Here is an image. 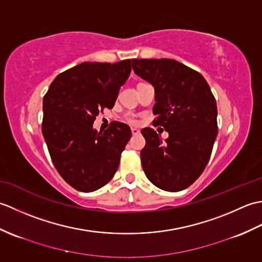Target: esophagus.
I'll use <instances>...</instances> for the list:
<instances>
[{"label":"esophagus","instance_id":"obj_1","mask_svg":"<svg viewBox=\"0 0 262 262\" xmlns=\"http://www.w3.org/2000/svg\"><path fill=\"white\" fill-rule=\"evenodd\" d=\"M132 134L136 136V135H140L141 132H140V129H137V128H132Z\"/></svg>","mask_w":262,"mask_h":262}]
</instances>
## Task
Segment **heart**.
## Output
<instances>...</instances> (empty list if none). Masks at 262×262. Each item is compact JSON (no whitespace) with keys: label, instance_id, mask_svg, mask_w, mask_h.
I'll return each mask as SVG.
<instances>
[{"label":"heart","instance_id":"obj_1","mask_svg":"<svg viewBox=\"0 0 262 262\" xmlns=\"http://www.w3.org/2000/svg\"><path fill=\"white\" fill-rule=\"evenodd\" d=\"M122 120L129 125H137L138 124V118L135 114L133 113H127L122 117Z\"/></svg>","mask_w":262,"mask_h":262}]
</instances>
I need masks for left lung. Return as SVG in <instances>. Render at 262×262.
<instances>
[{
	"instance_id": "left-lung-1",
	"label": "left lung",
	"mask_w": 262,
	"mask_h": 262,
	"mask_svg": "<svg viewBox=\"0 0 262 262\" xmlns=\"http://www.w3.org/2000/svg\"><path fill=\"white\" fill-rule=\"evenodd\" d=\"M135 73L154 86V126L169 133L162 140L143 128V170L166 191L188 188L203 173L217 136V105L204 76L174 59H132Z\"/></svg>"
}]
</instances>
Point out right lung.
<instances>
[{
    "label": "right lung",
    "mask_w": 262,
    "mask_h": 262,
    "mask_svg": "<svg viewBox=\"0 0 262 262\" xmlns=\"http://www.w3.org/2000/svg\"><path fill=\"white\" fill-rule=\"evenodd\" d=\"M130 62L81 63L57 75L43 97L41 132L48 152L60 177L76 190H97L118 169L132 136L129 126L114 121L102 133L93 121L114 107Z\"/></svg>",
    "instance_id": "obj_1"
}]
</instances>
